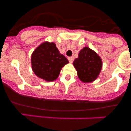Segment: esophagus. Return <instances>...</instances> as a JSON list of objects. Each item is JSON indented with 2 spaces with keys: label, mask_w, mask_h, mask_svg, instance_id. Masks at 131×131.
Wrapping results in <instances>:
<instances>
[{
  "label": "esophagus",
  "mask_w": 131,
  "mask_h": 131,
  "mask_svg": "<svg viewBox=\"0 0 131 131\" xmlns=\"http://www.w3.org/2000/svg\"><path fill=\"white\" fill-rule=\"evenodd\" d=\"M68 60H69V62H70V63H72L73 62V57H68Z\"/></svg>",
  "instance_id": "esophagus-1"
}]
</instances>
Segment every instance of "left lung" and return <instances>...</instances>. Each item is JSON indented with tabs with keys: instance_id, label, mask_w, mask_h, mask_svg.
<instances>
[{
	"instance_id": "obj_1",
	"label": "left lung",
	"mask_w": 131,
	"mask_h": 131,
	"mask_svg": "<svg viewBox=\"0 0 131 131\" xmlns=\"http://www.w3.org/2000/svg\"><path fill=\"white\" fill-rule=\"evenodd\" d=\"M73 66L79 79L84 83H90L98 77L102 62L95 52L89 47H84L79 53V57L74 60Z\"/></svg>"
}]
</instances>
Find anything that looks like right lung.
I'll return each instance as SVG.
<instances>
[{"label":"right lung","mask_w":131,"mask_h":131,"mask_svg":"<svg viewBox=\"0 0 131 131\" xmlns=\"http://www.w3.org/2000/svg\"><path fill=\"white\" fill-rule=\"evenodd\" d=\"M69 63L61 54L54 42H44L36 48L31 56L33 71L36 75L47 81L57 79L62 67Z\"/></svg>","instance_id":"1"}]
</instances>
